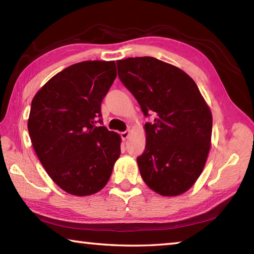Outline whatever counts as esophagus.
I'll return each instance as SVG.
<instances>
[{
  "label": "esophagus",
  "instance_id": "34e87169",
  "mask_svg": "<svg viewBox=\"0 0 254 254\" xmlns=\"http://www.w3.org/2000/svg\"><path fill=\"white\" fill-rule=\"evenodd\" d=\"M130 133H131V131H130V130L124 131V132H122V133H121V137H122L123 140H127V137H128V135H130Z\"/></svg>",
  "mask_w": 254,
  "mask_h": 254
}]
</instances>
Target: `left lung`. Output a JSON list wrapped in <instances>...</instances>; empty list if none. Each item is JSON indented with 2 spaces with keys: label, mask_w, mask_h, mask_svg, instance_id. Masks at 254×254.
I'll list each match as a JSON object with an SVG mask.
<instances>
[{
  "label": "left lung",
  "mask_w": 254,
  "mask_h": 254,
  "mask_svg": "<svg viewBox=\"0 0 254 254\" xmlns=\"http://www.w3.org/2000/svg\"><path fill=\"white\" fill-rule=\"evenodd\" d=\"M119 78L145 118L147 143L136 158L141 177L162 196L188 190L201 174L210 148L212 113L186 72L153 57L118 60Z\"/></svg>",
  "instance_id": "obj_1"
}]
</instances>
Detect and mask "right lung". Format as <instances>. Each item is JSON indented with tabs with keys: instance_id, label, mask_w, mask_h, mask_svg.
Instances as JSON below:
<instances>
[{
	"instance_id": "1",
	"label": "right lung",
	"mask_w": 254,
	"mask_h": 254,
	"mask_svg": "<svg viewBox=\"0 0 254 254\" xmlns=\"http://www.w3.org/2000/svg\"><path fill=\"white\" fill-rule=\"evenodd\" d=\"M117 78L114 62L88 60L55 75L31 103L28 130L47 174L68 194L100 191L121 153V137L102 126L101 104Z\"/></svg>"
}]
</instances>
